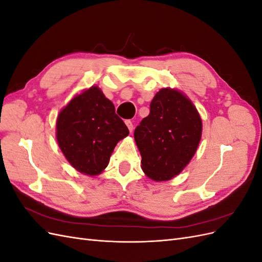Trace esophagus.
Returning <instances> with one entry per match:
<instances>
[{
    "label": "esophagus",
    "mask_w": 262,
    "mask_h": 262,
    "mask_svg": "<svg viewBox=\"0 0 262 262\" xmlns=\"http://www.w3.org/2000/svg\"><path fill=\"white\" fill-rule=\"evenodd\" d=\"M125 124H126V126H128L129 131L132 132V130H133V123H132V121L131 120H125Z\"/></svg>",
    "instance_id": "1"
}]
</instances>
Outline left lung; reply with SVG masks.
Instances as JSON below:
<instances>
[{"instance_id": "obj_1", "label": "left lung", "mask_w": 262, "mask_h": 262, "mask_svg": "<svg viewBox=\"0 0 262 262\" xmlns=\"http://www.w3.org/2000/svg\"><path fill=\"white\" fill-rule=\"evenodd\" d=\"M201 133L202 121L192 102L176 90H161L149 115L134 130L145 175L155 181L178 175L194 155Z\"/></svg>"}]
</instances>
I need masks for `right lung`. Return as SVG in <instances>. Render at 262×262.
I'll return each mask as SVG.
<instances>
[{
	"label": "right lung",
	"mask_w": 262,
	"mask_h": 262,
	"mask_svg": "<svg viewBox=\"0 0 262 262\" xmlns=\"http://www.w3.org/2000/svg\"><path fill=\"white\" fill-rule=\"evenodd\" d=\"M129 134L115 106L97 86L77 95L57 119V140L73 167L95 176L109 163L118 141Z\"/></svg>",
	"instance_id": "add662e5"
}]
</instances>
